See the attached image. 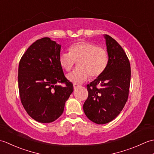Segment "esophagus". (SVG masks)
Wrapping results in <instances>:
<instances>
[{
  "label": "esophagus",
  "instance_id": "34e87169",
  "mask_svg": "<svg viewBox=\"0 0 154 154\" xmlns=\"http://www.w3.org/2000/svg\"><path fill=\"white\" fill-rule=\"evenodd\" d=\"M79 85H77V84H75V83H74V84H73V88H74V89H76L78 87H79Z\"/></svg>",
  "mask_w": 154,
  "mask_h": 154
}]
</instances>
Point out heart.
Instances as JSON below:
<instances>
[{
  "label": "heart",
  "mask_w": 154,
  "mask_h": 154,
  "mask_svg": "<svg viewBox=\"0 0 154 154\" xmlns=\"http://www.w3.org/2000/svg\"><path fill=\"white\" fill-rule=\"evenodd\" d=\"M69 53H61L59 56L60 66L65 71H70L78 61V67L67 75L70 82L80 84L89 77H99L105 71L109 63V55L103 47L85 40L71 44Z\"/></svg>",
  "instance_id": "b5f03b06"
}]
</instances>
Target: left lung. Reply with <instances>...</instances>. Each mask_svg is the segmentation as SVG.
Here are the masks:
<instances>
[{
	"instance_id": "obj_1",
	"label": "left lung",
	"mask_w": 154,
	"mask_h": 154,
	"mask_svg": "<svg viewBox=\"0 0 154 154\" xmlns=\"http://www.w3.org/2000/svg\"><path fill=\"white\" fill-rule=\"evenodd\" d=\"M104 37L109 63L105 71L87 85L89 95L83 104L87 117L98 124L109 123L122 111L128 97L131 77L125 51L110 35Z\"/></svg>"
}]
</instances>
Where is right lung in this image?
I'll list each match as a JSON object with an SVG mask.
<instances>
[{
  "label": "right lung",
  "instance_id": "add662e5",
  "mask_svg": "<svg viewBox=\"0 0 154 154\" xmlns=\"http://www.w3.org/2000/svg\"><path fill=\"white\" fill-rule=\"evenodd\" d=\"M61 45L43 38L34 42L22 55L18 66L21 103L28 115L42 123L57 120L73 91L59 63ZM65 83V86L59 84Z\"/></svg>",
  "mask_w": 154,
  "mask_h": 154
}]
</instances>
